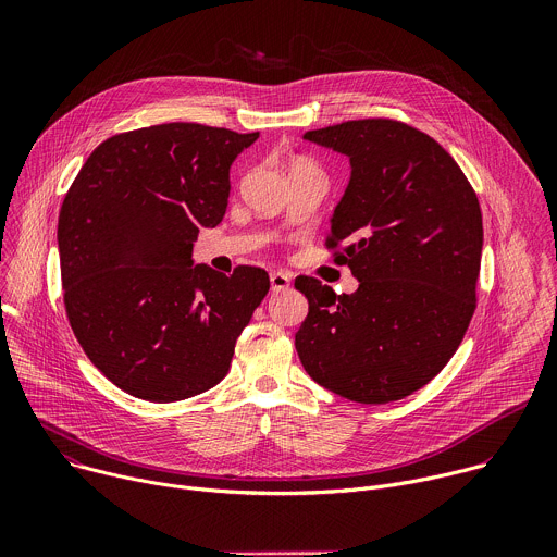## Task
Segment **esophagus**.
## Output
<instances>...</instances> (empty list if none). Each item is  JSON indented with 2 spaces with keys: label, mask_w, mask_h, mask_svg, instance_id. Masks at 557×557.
I'll list each match as a JSON object with an SVG mask.
<instances>
[{
  "label": "esophagus",
  "mask_w": 557,
  "mask_h": 557,
  "mask_svg": "<svg viewBox=\"0 0 557 557\" xmlns=\"http://www.w3.org/2000/svg\"><path fill=\"white\" fill-rule=\"evenodd\" d=\"M290 286V275L286 271H273L271 273V290L280 293L286 290Z\"/></svg>",
  "instance_id": "esophagus-1"
}]
</instances>
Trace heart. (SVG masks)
Instances as JSON below:
<instances>
[{"label":"heart","instance_id":"b5f03b06","mask_svg":"<svg viewBox=\"0 0 557 557\" xmlns=\"http://www.w3.org/2000/svg\"><path fill=\"white\" fill-rule=\"evenodd\" d=\"M297 163H310V161H297Z\"/></svg>","mask_w":557,"mask_h":557}]
</instances>
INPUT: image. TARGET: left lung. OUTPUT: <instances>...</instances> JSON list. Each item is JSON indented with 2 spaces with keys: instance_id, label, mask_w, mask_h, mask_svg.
Wrapping results in <instances>:
<instances>
[{
  "instance_id": "obj_1",
  "label": "left lung",
  "mask_w": 557,
  "mask_h": 557,
  "mask_svg": "<svg viewBox=\"0 0 557 557\" xmlns=\"http://www.w3.org/2000/svg\"><path fill=\"white\" fill-rule=\"evenodd\" d=\"M306 140L350 158L326 249L359 280L335 295L299 275L308 314L295 348L312 381L357 404H389L421 389L451 359L475 310L483 213L454 158L428 134L392 119L312 129Z\"/></svg>"
}]
</instances>
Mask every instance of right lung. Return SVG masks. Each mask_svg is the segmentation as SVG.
Returning <instances> with one entry per match:
<instances>
[{"label": "right lung", "instance_id": "right-lung-1", "mask_svg": "<svg viewBox=\"0 0 557 557\" xmlns=\"http://www.w3.org/2000/svg\"><path fill=\"white\" fill-rule=\"evenodd\" d=\"M260 132L163 123L103 140L59 211L67 322L88 359L151 404L220 383L269 273L194 264L202 226L222 222L228 170Z\"/></svg>", "mask_w": 557, "mask_h": 557}]
</instances>
